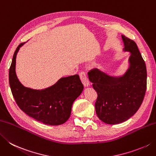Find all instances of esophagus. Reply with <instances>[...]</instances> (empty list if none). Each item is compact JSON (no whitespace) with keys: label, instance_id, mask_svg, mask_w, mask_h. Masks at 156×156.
<instances>
[{"label":"esophagus","instance_id":"1","mask_svg":"<svg viewBox=\"0 0 156 156\" xmlns=\"http://www.w3.org/2000/svg\"><path fill=\"white\" fill-rule=\"evenodd\" d=\"M79 76H80V80H81L82 84H83L84 86L85 87H87L89 86V81H88L86 74H84V72H80V73H79Z\"/></svg>","mask_w":156,"mask_h":156}]
</instances>
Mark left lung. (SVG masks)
Returning <instances> with one entry per match:
<instances>
[{"label":"left lung","instance_id":"8db88e82","mask_svg":"<svg viewBox=\"0 0 156 156\" xmlns=\"http://www.w3.org/2000/svg\"><path fill=\"white\" fill-rule=\"evenodd\" d=\"M124 52H129V68L122 76H111L98 69L88 73L97 93L95 110L104 123L117 124L138 111L147 88L145 63L135 42L122 35Z\"/></svg>","mask_w":156,"mask_h":156}]
</instances>
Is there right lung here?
I'll return each instance as SVG.
<instances>
[{"mask_svg": "<svg viewBox=\"0 0 156 156\" xmlns=\"http://www.w3.org/2000/svg\"><path fill=\"white\" fill-rule=\"evenodd\" d=\"M21 43L15 50L9 69V85L17 105L36 120L51 126L61 125L68 120L74 101L83 90L78 74L60 78L51 87L37 90L24 87L15 72L16 57Z\"/></svg>", "mask_w": 156, "mask_h": 156, "instance_id": "1", "label": "right lung"}]
</instances>
